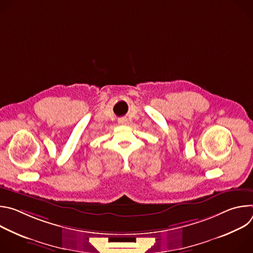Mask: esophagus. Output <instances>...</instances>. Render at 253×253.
Returning <instances> with one entry per match:
<instances>
[{"label": "esophagus", "mask_w": 253, "mask_h": 253, "mask_svg": "<svg viewBox=\"0 0 253 253\" xmlns=\"http://www.w3.org/2000/svg\"><path fill=\"white\" fill-rule=\"evenodd\" d=\"M119 124H121V125L127 124V119L126 118H120L119 119Z\"/></svg>", "instance_id": "esophagus-1"}]
</instances>
